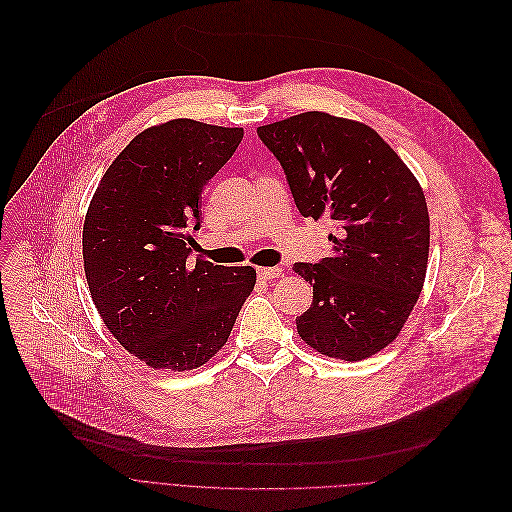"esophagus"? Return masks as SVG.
<instances>
[{"label": "esophagus", "mask_w": 512, "mask_h": 512, "mask_svg": "<svg viewBox=\"0 0 512 512\" xmlns=\"http://www.w3.org/2000/svg\"><path fill=\"white\" fill-rule=\"evenodd\" d=\"M280 274H282V268H278V266L258 268V278H260V280H272V278H278Z\"/></svg>", "instance_id": "esophagus-1"}]
</instances>
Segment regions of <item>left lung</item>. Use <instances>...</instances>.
Instances as JSON below:
<instances>
[{"label":"left lung","mask_w":512,"mask_h":512,"mask_svg":"<svg viewBox=\"0 0 512 512\" xmlns=\"http://www.w3.org/2000/svg\"><path fill=\"white\" fill-rule=\"evenodd\" d=\"M280 161L298 212L327 218L331 256L292 270L313 284L296 319L315 351L361 361L401 331L424 288L430 216L424 191L399 155L365 123L300 113L258 127Z\"/></svg>","instance_id":"8db88e82"}]
</instances>
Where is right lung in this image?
<instances>
[{
	"instance_id": "1",
	"label": "right lung",
	"mask_w": 512,
	"mask_h": 512,
	"mask_svg": "<svg viewBox=\"0 0 512 512\" xmlns=\"http://www.w3.org/2000/svg\"><path fill=\"white\" fill-rule=\"evenodd\" d=\"M244 129L173 119L139 133L102 175L84 218L90 296L115 339L153 369L189 371L228 341L252 266L189 262L199 199Z\"/></svg>"
}]
</instances>
